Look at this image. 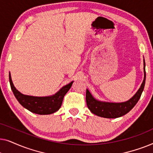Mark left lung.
I'll list each match as a JSON object with an SVG mask.
<instances>
[{
    "mask_svg": "<svg viewBox=\"0 0 153 153\" xmlns=\"http://www.w3.org/2000/svg\"><path fill=\"white\" fill-rule=\"evenodd\" d=\"M146 63L143 59V71L144 79L142 82L141 87L138 90L134 95L128 101L120 103H113V102H101L96 100L91 95L88 90H86L85 100L88 108L91 110L93 114L97 115L98 116L106 118H116L124 116L129 111L132 109L134 106L136 105L139 100L141 97L145 86L146 83Z\"/></svg>",
    "mask_w": 153,
    "mask_h": 153,
    "instance_id": "left-lung-1",
    "label": "left lung"
}]
</instances>
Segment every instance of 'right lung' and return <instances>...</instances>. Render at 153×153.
Listing matches in <instances>:
<instances>
[{"instance_id": "obj_1", "label": "right lung", "mask_w": 153, "mask_h": 153, "mask_svg": "<svg viewBox=\"0 0 153 153\" xmlns=\"http://www.w3.org/2000/svg\"><path fill=\"white\" fill-rule=\"evenodd\" d=\"M10 86L18 102L30 111L39 115H48L55 113L62 105L64 96L70 89L74 81L60 88L55 95L48 97H34L21 93L14 87L12 83L10 73L9 74Z\"/></svg>"}]
</instances>
